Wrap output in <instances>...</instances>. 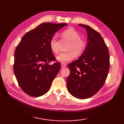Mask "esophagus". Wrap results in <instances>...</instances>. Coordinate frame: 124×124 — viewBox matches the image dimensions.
<instances>
[{"mask_svg":"<svg viewBox=\"0 0 124 124\" xmlns=\"http://www.w3.org/2000/svg\"><path fill=\"white\" fill-rule=\"evenodd\" d=\"M61 66L62 68H64V67H65L66 66V64H64V63H61Z\"/></svg>","mask_w":124,"mask_h":124,"instance_id":"34e87169","label":"esophagus"}]
</instances>
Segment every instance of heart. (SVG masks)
I'll list each match as a JSON object with an SVG mask.
<instances>
[{"label":"heart","instance_id":"heart-1","mask_svg":"<svg viewBox=\"0 0 124 124\" xmlns=\"http://www.w3.org/2000/svg\"><path fill=\"white\" fill-rule=\"evenodd\" d=\"M62 34L63 37L70 41V44L68 48V50L70 51L61 52L57 56L56 59L62 63H66L74 59L75 54L77 56H79L83 53L85 49V42L81 39L79 33L72 28H69L63 31ZM49 45L52 51L54 53L57 54L59 51V47L56 35L51 37Z\"/></svg>","mask_w":124,"mask_h":124}]
</instances>
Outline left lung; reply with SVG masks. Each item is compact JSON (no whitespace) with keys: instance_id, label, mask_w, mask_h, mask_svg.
Returning a JSON list of instances; mask_svg holds the SVG:
<instances>
[{"instance_id":"1","label":"left lung","mask_w":124,"mask_h":124,"mask_svg":"<svg viewBox=\"0 0 124 124\" xmlns=\"http://www.w3.org/2000/svg\"><path fill=\"white\" fill-rule=\"evenodd\" d=\"M87 33V46L77 60L68 65L69 92L79 99H86L96 94L103 86L109 70V54L99 33L87 25L80 24Z\"/></svg>"}]
</instances>
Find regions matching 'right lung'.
I'll return each instance as SVG.
<instances>
[{"label": "right lung", "mask_w": 124, "mask_h": 124, "mask_svg": "<svg viewBox=\"0 0 124 124\" xmlns=\"http://www.w3.org/2000/svg\"><path fill=\"white\" fill-rule=\"evenodd\" d=\"M67 23H43L24 35L16 48L14 71L17 81L25 93L39 97L47 93L61 69L50 47L55 33Z\"/></svg>", "instance_id": "obj_1"}]
</instances>
